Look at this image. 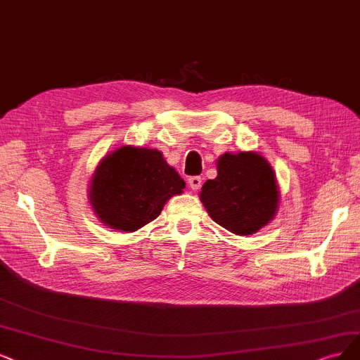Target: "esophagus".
Segmentation results:
<instances>
[{
  "label": "esophagus",
  "instance_id": "1",
  "mask_svg": "<svg viewBox=\"0 0 360 360\" xmlns=\"http://www.w3.org/2000/svg\"><path fill=\"white\" fill-rule=\"evenodd\" d=\"M188 185H190V188L193 191H197L198 188L202 187V178L200 176H190L188 178Z\"/></svg>",
  "mask_w": 360,
  "mask_h": 360
}]
</instances>
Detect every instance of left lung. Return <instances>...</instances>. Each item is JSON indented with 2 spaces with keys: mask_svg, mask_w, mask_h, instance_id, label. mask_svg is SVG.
I'll list each match as a JSON object with an SVG mask.
<instances>
[{
  "mask_svg": "<svg viewBox=\"0 0 360 360\" xmlns=\"http://www.w3.org/2000/svg\"><path fill=\"white\" fill-rule=\"evenodd\" d=\"M218 175L207 179L200 202L209 217L237 236H250L269 225L281 203L270 163L258 153H225L217 160Z\"/></svg>",
  "mask_w": 360,
  "mask_h": 360,
  "instance_id": "obj_1",
  "label": "left lung"
}]
</instances>
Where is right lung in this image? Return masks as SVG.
<instances>
[{
    "label": "right lung",
    "mask_w": 360,
    "mask_h": 360,
    "mask_svg": "<svg viewBox=\"0 0 360 360\" xmlns=\"http://www.w3.org/2000/svg\"><path fill=\"white\" fill-rule=\"evenodd\" d=\"M184 188V179L158 150L123 145L106 154L93 172L89 203L106 227L133 233L154 221Z\"/></svg>",
    "instance_id": "add662e5"
}]
</instances>
